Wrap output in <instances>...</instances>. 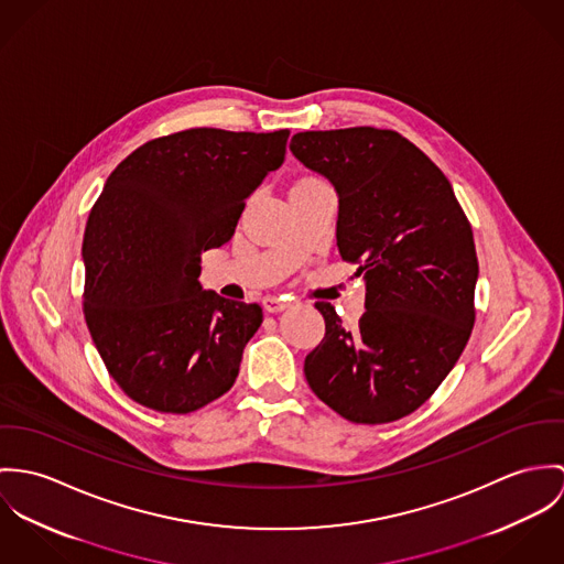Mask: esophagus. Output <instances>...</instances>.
Returning a JSON list of instances; mask_svg holds the SVG:
<instances>
[{
  "mask_svg": "<svg viewBox=\"0 0 564 564\" xmlns=\"http://www.w3.org/2000/svg\"><path fill=\"white\" fill-rule=\"evenodd\" d=\"M263 310L268 313H276L283 312L285 307H288V301H283V299H279V296H265L263 299Z\"/></svg>",
  "mask_w": 564,
  "mask_h": 564,
  "instance_id": "esophagus-1",
  "label": "esophagus"
}]
</instances>
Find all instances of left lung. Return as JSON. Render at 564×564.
Returning <instances> with one entry per match:
<instances>
[{
    "instance_id": "8db88e82",
    "label": "left lung",
    "mask_w": 564,
    "mask_h": 564,
    "mask_svg": "<svg viewBox=\"0 0 564 564\" xmlns=\"http://www.w3.org/2000/svg\"><path fill=\"white\" fill-rule=\"evenodd\" d=\"M290 149L337 189V249L366 279L355 328L315 303L326 333L305 359L307 382L348 422H395L437 391L469 341L471 225L437 164L398 131H301Z\"/></svg>"
}]
</instances>
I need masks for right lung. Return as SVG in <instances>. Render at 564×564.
<instances>
[{
    "label": "right lung",
    "instance_id": "1",
    "mask_svg": "<svg viewBox=\"0 0 564 564\" xmlns=\"http://www.w3.org/2000/svg\"><path fill=\"white\" fill-rule=\"evenodd\" d=\"M288 135L184 129L144 142L108 177L84 231L82 310L133 402L186 415L234 387L263 313L203 290L198 263L231 240Z\"/></svg>",
    "mask_w": 564,
    "mask_h": 564
}]
</instances>
